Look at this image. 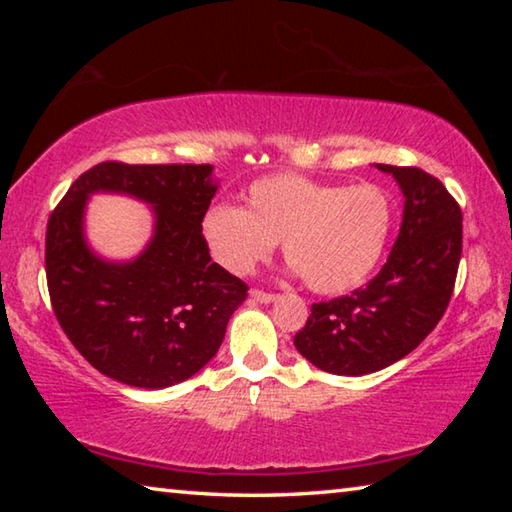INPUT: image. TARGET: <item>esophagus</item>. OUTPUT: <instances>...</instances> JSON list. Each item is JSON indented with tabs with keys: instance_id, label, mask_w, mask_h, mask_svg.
<instances>
[{
	"instance_id": "obj_1",
	"label": "esophagus",
	"mask_w": 512,
	"mask_h": 512,
	"mask_svg": "<svg viewBox=\"0 0 512 512\" xmlns=\"http://www.w3.org/2000/svg\"><path fill=\"white\" fill-rule=\"evenodd\" d=\"M250 298H255L257 302H264V305H268V302H275L277 296L275 293H266L262 289H250Z\"/></svg>"
}]
</instances>
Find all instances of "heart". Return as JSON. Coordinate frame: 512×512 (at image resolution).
<instances>
[{"mask_svg": "<svg viewBox=\"0 0 512 512\" xmlns=\"http://www.w3.org/2000/svg\"><path fill=\"white\" fill-rule=\"evenodd\" d=\"M246 210L214 205L203 237L225 271L246 275L282 239L284 257L307 287L325 296L352 291L375 271L393 228V198L377 185L318 183L277 173L250 183Z\"/></svg>", "mask_w": 512, "mask_h": 512, "instance_id": "b5f03b06", "label": "heart"}]
</instances>
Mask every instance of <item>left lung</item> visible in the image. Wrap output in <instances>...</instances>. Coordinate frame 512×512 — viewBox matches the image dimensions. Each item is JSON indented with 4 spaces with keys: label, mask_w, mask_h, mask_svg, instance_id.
I'll list each match as a JSON object with an SVG mask.
<instances>
[{
    "label": "left lung",
    "mask_w": 512,
    "mask_h": 512,
    "mask_svg": "<svg viewBox=\"0 0 512 512\" xmlns=\"http://www.w3.org/2000/svg\"><path fill=\"white\" fill-rule=\"evenodd\" d=\"M375 167L404 194L391 255L363 289L311 305L293 336L302 357L332 375H370L418 348L443 318L461 262L463 214L445 185L418 167Z\"/></svg>",
    "instance_id": "left-lung-1"
}]
</instances>
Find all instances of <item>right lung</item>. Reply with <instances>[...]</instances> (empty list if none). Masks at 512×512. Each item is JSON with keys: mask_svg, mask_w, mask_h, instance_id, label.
<instances>
[{"mask_svg": "<svg viewBox=\"0 0 512 512\" xmlns=\"http://www.w3.org/2000/svg\"><path fill=\"white\" fill-rule=\"evenodd\" d=\"M212 164L101 162L74 180L47 223V287L67 339L103 375L167 388L219 352L246 282L212 262L203 216L216 194ZM152 205L154 237L128 263H110L84 239L92 193Z\"/></svg>", "mask_w": 512, "mask_h": 512, "instance_id": "obj_1", "label": "right lung"}]
</instances>
